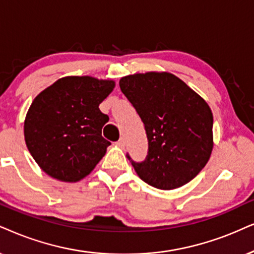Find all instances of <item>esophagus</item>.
<instances>
[{
	"instance_id": "obj_1",
	"label": "esophagus",
	"mask_w": 254,
	"mask_h": 254,
	"mask_svg": "<svg viewBox=\"0 0 254 254\" xmlns=\"http://www.w3.org/2000/svg\"><path fill=\"white\" fill-rule=\"evenodd\" d=\"M116 144H117V145L120 146V147H122V149H124V147H125V139H124V138H121V139L118 140V142H117Z\"/></svg>"
}]
</instances>
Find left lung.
Masks as SVG:
<instances>
[{"mask_svg": "<svg viewBox=\"0 0 254 254\" xmlns=\"http://www.w3.org/2000/svg\"><path fill=\"white\" fill-rule=\"evenodd\" d=\"M120 86L142 118L149 140L144 162L127 156L138 177L160 190L191 182L213 149V115L205 99L165 71L122 77Z\"/></svg>", "mask_w": 254, "mask_h": 254, "instance_id": "left-lung-1", "label": "left lung"}]
</instances>
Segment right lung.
I'll return each instance as SVG.
<instances>
[{
	"label": "right lung",
	"instance_id": "add662e5",
	"mask_svg": "<svg viewBox=\"0 0 254 254\" xmlns=\"http://www.w3.org/2000/svg\"><path fill=\"white\" fill-rule=\"evenodd\" d=\"M115 85L112 79L66 76L35 97L24 120V140L42 171L65 183L91 173L111 144L102 137L109 117L98 107Z\"/></svg>",
	"mask_w": 254,
	"mask_h": 254
}]
</instances>
